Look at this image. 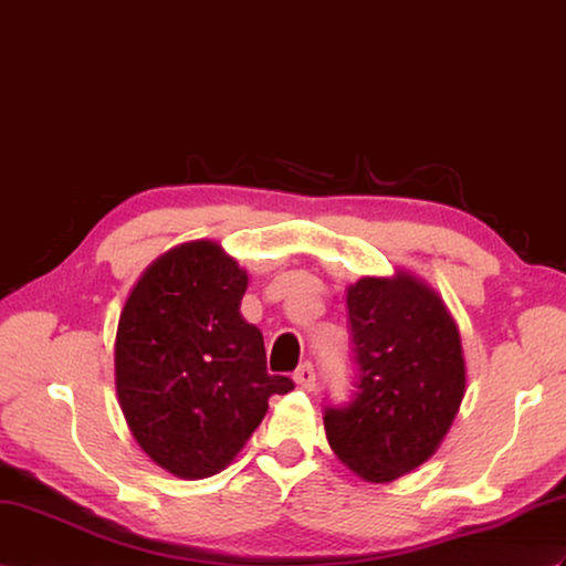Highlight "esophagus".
Listing matches in <instances>:
<instances>
[{
    "mask_svg": "<svg viewBox=\"0 0 566 566\" xmlns=\"http://www.w3.org/2000/svg\"><path fill=\"white\" fill-rule=\"evenodd\" d=\"M294 380H296V386L298 388H304V390H313L315 388V371H313V364H301L298 369L294 371Z\"/></svg>",
    "mask_w": 566,
    "mask_h": 566,
    "instance_id": "esophagus-1",
    "label": "esophagus"
}]
</instances>
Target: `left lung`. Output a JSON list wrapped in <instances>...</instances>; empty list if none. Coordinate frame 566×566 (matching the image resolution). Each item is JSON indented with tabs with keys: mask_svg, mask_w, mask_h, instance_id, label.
<instances>
[{
	"mask_svg": "<svg viewBox=\"0 0 566 566\" xmlns=\"http://www.w3.org/2000/svg\"><path fill=\"white\" fill-rule=\"evenodd\" d=\"M357 392L327 407L325 433L354 475L384 484L439 451L465 398L461 331L443 298L412 272L347 286Z\"/></svg>",
	"mask_w": 566,
	"mask_h": 566,
	"instance_id": "left-lung-1",
	"label": "left lung"
}]
</instances>
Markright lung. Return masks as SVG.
I'll list each match as a JSON object with an SVG mask.
<instances>
[{"mask_svg": "<svg viewBox=\"0 0 566 566\" xmlns=\"http://www.w3.org/2000/svg\"><path fill=\"white\" fill-rule=\"evenodd\" d=\"M248 272L214 241L170 248L127 294L115 392L139 449L180 480L212 478L243 451L272 396L262 333L241 315Z\"/></svg>", "mask_w": 566, "mask_h": 566, "instance_id": "1", "label": "right lung"}]
</instances>
